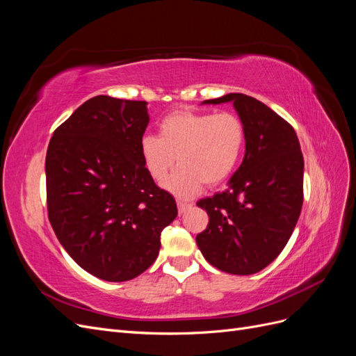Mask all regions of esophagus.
Instances as JSON below:
<instances>
[{
    "label": "esophagus",
    "mask_w": 356,
    "mask_h": 356,
    "mask_svg": "<svg viewBox=\"0 0 356 356\" xmlns=\"http://www.w3.org/2000/svg\"><path fill=\"white\" fill-rule=\"evenodd\" d=\"M177 204H178V212L179 213H184V212H187L193 204L191 203H188V202H182V200H178L177 202Z\"/></svg>",
    "instance_id": "esophagus-1"
}]
</instances>
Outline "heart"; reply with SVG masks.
<instances>
[{
  "label": "heart",
  "mask_w": 356,
  "mask_h": 356,
  "mask_svg": "<svg viewBox=\"0 0 356 356\" xmlns=\"http://www.w3.org/2000/svg\"><path fill=\"white\" fill-rule=\"evenodd\" d=\"M246 143L245 124L233 113H197L178 110L159 124V136L145 135L139 143L143 163L157 184L179 199H190L207 184L220 186L242 159Z\"/></svg>",
  "instance_id": "b5f03b06"
}]
</instances>
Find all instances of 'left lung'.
<instances>
[{"instance_id": "obj_1", "label": "left lung", "mask_w": 356, "mask_h": 356, "mask_svg": "<svg viewBox=\"0 0 356 356\" xmlns=\"http://www.w3.org/2000/svg\"><path fill=\"white\" fill-rule=\"evenodd\" d=\"M245 124V157L229 188L200 199L209 222L196 242L208 263L232 275L263 270L282 252L303 207L305 160L294 127L263 102L229 93Z\"/></svg>"}]
</instances>
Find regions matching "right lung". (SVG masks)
Segmentation results:
<instances>
[{
  "instance_id": "add662e5",
  "label": "right lung",
  "mask_w": 356,
  "mask_h": 356,
  "mask_svg": "<svg viewBox=\"0 0 356 356\" xmlns=\"http://www.w3.org/2000/svg\"><path fill=\"white\" fill-rule=\"evenodd\" d=\"M148 122L145 101L95 96L53 132L47 148L51 227L75 263L108 282L145 272L178 215L139 153Z\"/></svg>"
}]
</instances>
